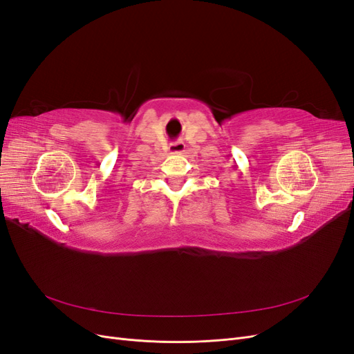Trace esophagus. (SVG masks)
<instances>
[{
    "instance_id": "1",
    "label": "esophagus",
    "mask_w": 354,
    "mask_h": 354,
    "mask_svg": "<svg viewBox=\"0 0 354 354\" xmlns=\"http://www.w3.org/2000/svg\"><path fill=\"white\" fill-rule=\"evenodd\" d=\"M185 149H186V145L183 142H176V143L169 145L171 153H181V152H185Z\"/></svg>"
}]
</instances>
